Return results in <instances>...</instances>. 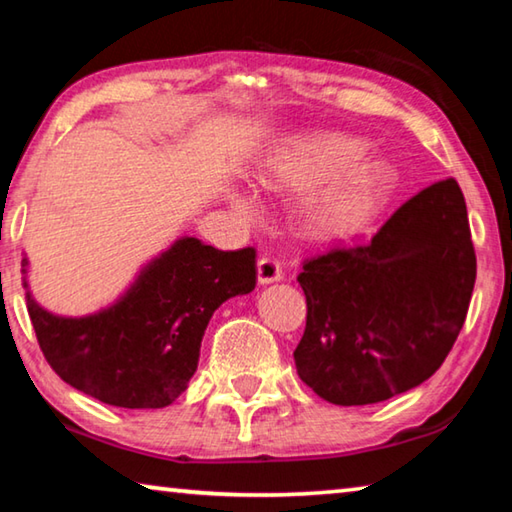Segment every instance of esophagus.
Here are the masks:
<instances>
[{
  "mask_svg": "<svg viewBox=\"0 0 512 512\" xmlns=\"http://www.w3.org/2000/svg\"><path fill=\"white\" fill-rule=\"evenodd\" d=\"M257 280L259 284H268V282H277L282 280V266L277 259L273 257H262L257 262Z\"/></svg>",
  "mask_w": 512,
  "mask_h": 512,
  "instance_id": "obj_1",
  "label": "esophagus"
}]
</instances>
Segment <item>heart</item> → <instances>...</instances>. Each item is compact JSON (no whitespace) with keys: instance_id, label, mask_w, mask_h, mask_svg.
Listing matches in <instances>:
<instances>
[{"instance_id":"1","label":"heart","mask_w":512,"mask_h":512,"mask_svg":"<svg viewBox=\"0 0 512 512\" xmlns=\"http://www.w3.org/2000/svg\"><path fill=\"white\" fill-rule=\"evenodd\" d=\"M359 140L343 135H309L277 153L268 183L305 194L300 221L309 235L339 237L366 219L391 187L393 173L379 160H361ZM239 212H250L246 198H235Z\"/></svg>"}]
</instances>
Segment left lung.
Instances as JSON below:
<instances>
[{
	"label": "left lung",
	"instance_id": "1",
	"mask_svg": "<svg viewBox=\"0 0 512 512\" xmlns=\"http://www.w3.org/2000/svg\"><path fill=\"white\" fill-rule=\"evenodd\" d=\"M476 280L461 187L440 180L375 235L302 262L300 379L339 406L384 402L427 381L454 348Z\"/></svg>",
	"mask_w": 512,
	"mask_h": 512
}]
</instances>
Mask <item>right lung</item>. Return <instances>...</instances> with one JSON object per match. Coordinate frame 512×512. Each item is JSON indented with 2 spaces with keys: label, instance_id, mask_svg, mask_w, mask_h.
<instances>
[{
  "label": "right lung",
  "instance_id": "1",
  "mask_svg": "<svg viewBox=\"0 0 512 512\" xmlns=\"http://www.w3.org/2000/svg\"><path fill=\"white\" fill-rule=\"evenodd\" d=\"M255 262L250 246L216 250L183 237L144 268L117 305L63 318L27 291L29 318L47 363L76 391L121 409H162L185 393L216 307L255 289Z\"/></svg>",
  "mask_w": 512,
  "mask_h": 512
}]
</instances>
